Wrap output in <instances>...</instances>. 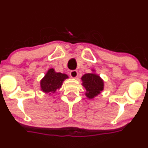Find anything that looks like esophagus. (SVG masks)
Here are the masks:
<instances>
[{"label": "esophagus", "instance_id": "esophagus-1", "mask_svg": "<svg viewBox=\"0 0 148 148\" xmlns=\"http://www.w3.org/2000/svg\"><path fill=\"white\" fill-rule=\"evenodd\" d=\"M69 74L71 78H77V76H78V71L77 70H72V71H70Z\"/></svg>", "mask_w": 148, "mask_h": 148}]
</instances>
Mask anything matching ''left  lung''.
<instances>
[{"label":"left lung","mask_w":148,"mask_h":148,"mask_svg":"<svg viewBox=\"0 0 148 148\" xmlns=\"http://www.w3.org/2000/svg\"><path fill=\"white\" fill-rule=\"evenodd\" d=\"M82 85L86 89V96L92 99L99 95L104 89V82L95 73L85 74L82 77Z\"/></svg>","instance_id":"8db88e82"}]
</instances>
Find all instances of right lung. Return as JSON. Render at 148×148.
I'll use <instances>...</instances> for the list:
<instances>
[{
	"instance_id": "obj_1",
	"label": "right lung",
	"mask_w": 148,
	"mask_h": 148,
	"mask_svg": "<svg viewBox=\"0 0 148 148\" xmlns=\"http://www.w3.org/2000/svg\"><path fill=\"white\" fill-rule=\"evenodd\" d=\"M67 78L68 76L66 74L57 73L53 69H50L41 81V90L46 93H54L56 89L62 86L63 82Z\"/></svg>"
}]
</instances>
